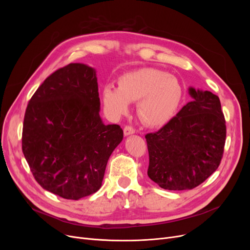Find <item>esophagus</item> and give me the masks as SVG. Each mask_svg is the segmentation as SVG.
Wrapping results in <instances>:
<instances>
[{"label":"esophagus","instance_id":"1","mask_svg":"<svg viewBox=\"0 0 250 250\" xmlns=\"http://www.w3.org/2000/svg\"><path fill=\"white\" fill-rule=\"evenodd\" d=\"M124 134H125V137H126V136H129V135H134V134H135V129H134L132 126L126 125V126H125V128H124Z\"/></svg>","mask_w":250,"mask_h":250}]
</instances>
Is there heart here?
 <instances>
[{
    "label": "heart",
    "instance_id": "heart-1",
    "mask_svg": "<svg viewBox=\"0 0 250 250\" xmlns=\"http://www.w3.org/2000/svg\"><path fill=\"white\" fill-rule=\"evenodd\" d=\"M183 96L178 79L164 71L142 68L118 79V88L106 85L102 90L104 105L117 115L128 111L129 103L137 102L140 121L151 128L167 125L175 116Z\"/></svg>",
    "mask_w": 250,
    "mask_h": 250
}]
</instances>
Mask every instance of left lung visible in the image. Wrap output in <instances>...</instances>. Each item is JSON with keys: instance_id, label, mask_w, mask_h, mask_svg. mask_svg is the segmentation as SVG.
Instances as JSON below:
<instances>
[{"instance_id": "8db88e82", "label": "left lung", "mask_w": 250, "mask_h": 250, "mask_svg": "<svg viewBox=\"0 0 250 250\" xmlns=\"http://www.w3.org/2000/svg\"><path fill=\"white\" fill-rule=\"evenodd\" d=\"M192 100L156 133L146 135L148 176L168 190L194 188L220 165L226 125L220 99L209 91L188 88Z\"/></svg>"}]
</instances>
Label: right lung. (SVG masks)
<instances>
[{
    "instance_id": "obj_1",
    "label": "right lung",
    "mask_w": 250,
    "mask_h": 250,
    "mask_svg": "<svg viewBox=\"0 0 250 250\" xmlns=\"http://www.w3.org/2000/svg\"><path fill=\"white\" fill-rule=\"evenodd\" d=\"M96 71L75 62L38 87L26 108L22 150L41 187L78 201L96 192L124 132L104 125Z\"/></svg>"
}]
</instances>
